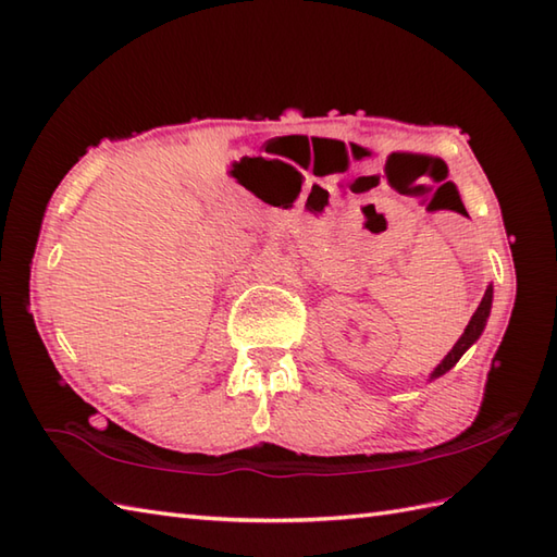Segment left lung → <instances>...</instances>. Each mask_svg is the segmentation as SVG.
Segmentation results:
<instances>
[{"instance_id": "8db88e82", "label": "left lung", "mask_w": 557, "mask_h": 557, "mask_svg": "<svg viewBox=\"0 0 557 557\" xmlns=\"http://www.w3.org/2000/svg\"><path fill=\"white\" fill-rule=\"evenodd\" d=\"M491 306H493V285H488L486 294H483V299H481V304H479L476 313L471 315V321H469V325L465 327V333H461V337L457 339V345H455L453 349H449L447 357L433 369L431 381H435V377H441V375H445L449 369H453V366L461 359V354H465V351L481 337L483 327H486V323H488Z\"/></svg>"}]
</instances>
